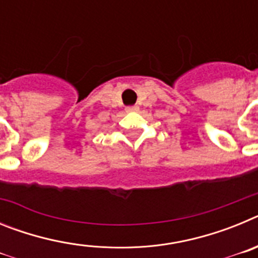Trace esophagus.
Returning a JSON list of instances; mask_svg holds the SVG:
<instances>
[{
    "mask_svg": "<svg viewBox=\"0 0 258 258\" xmlns=\"http://www.w3.org/2000/svg\"><path fill=\"white\" fill-rule=\"evenodd\" d=\"M125 109H126V112H136V111H138V106H129Z\"/></svg>",
    "mask_w": 258,
    "mask_h": 258,
    "instance_id": "1",
    "label": "esophagus"
}]
</instances>
